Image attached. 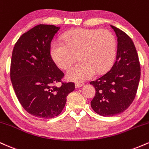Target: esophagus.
<instances>
[{
  "label": "esophagus",
  "instance_id": "1",
  "mask_svg": "<svg viewBox=\"0 0 149 149\" xmlns=\"http://www.w3.org/2000/svg\"><path fill=\"white\" fill-rule=\"evenodd\" d=\"M75 86H76V88H81V87L83 86V85L80 83H76V85H75Z\"/></svg>",
  "mask_w": 149,
  "mask_h": 149
}]
</instances>
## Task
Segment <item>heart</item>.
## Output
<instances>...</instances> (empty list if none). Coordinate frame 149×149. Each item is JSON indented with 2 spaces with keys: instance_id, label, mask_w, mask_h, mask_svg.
Here are the masks:
<instances>
[{
  "instance_id": "b5f03b06",
  "label": "heart",
  "mask_w": 149,
  "mask_h": 149,
  "mask_svg": "<svg viewBox=\"0 0 149 149\" xmlns=\"http://www.w3.org/2000/svg\"><path fill=\"white\" fill-rule=\"evenodd\" d=\"M63 42L56 40L50 47L53 60L59 68L68 70L76 61L80 62L68 71L66 77L73 81H85L109 70L116 56V40L107 29L79 28L66 32Z\"/></svg>"
}]
</instances>
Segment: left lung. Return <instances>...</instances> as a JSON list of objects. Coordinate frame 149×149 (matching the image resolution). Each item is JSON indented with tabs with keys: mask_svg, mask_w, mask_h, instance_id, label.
Instances as JSON below:
<instances>
[{
	"mask_svg": "<svg viewBox=\"0 0 149 149\" xmlns=\"http://www.w3.org/2000/svg\"><path fill=\"white\" fill-rule=\"evenodd\" d=\"M111 26L118 38L116 60L110 71L90 82L96 90L91 107L103 116L118 115L130 106L141 75L139 57L131 38L119 29Z\"/></svg>",
	"mask_w": 149,
	"mask_h": 149,
	"instance_id": "left-lung-1",
	"label": "left lung"
}]
</instances>
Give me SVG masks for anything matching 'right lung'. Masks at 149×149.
I'll return each instance as SVG.
<instances>
[{
    "label": "right lung",
    "mask_w": 149,
    "mask_h": 149,
    "mask_svg": "<svg viewBox=\"0 0 149 149\" xmlns=\"http://www.w3.org/2000/svg\"><path fill=\"white\" fill-rule=\"evenodd\" d=\"M60 27L39 24L20 36L15 43L10 64V78L22 107L40 118L61 113L74 83H64V73L50 54L53 37ZM61 82L59 88L56 86Z\"/></svg>",
    "instance_id": "1"
}]
</instances>
